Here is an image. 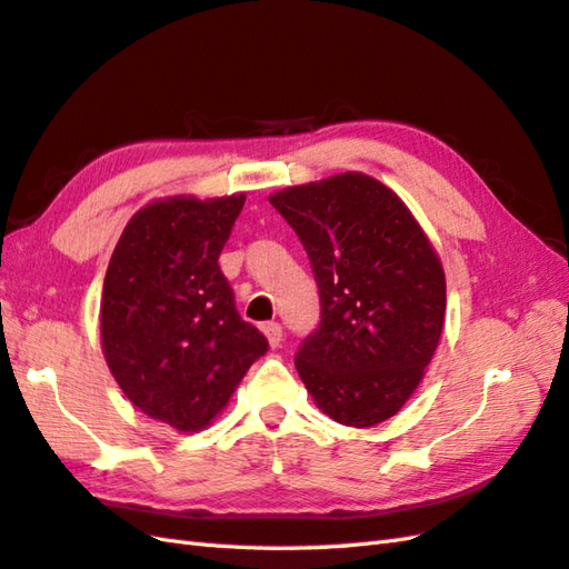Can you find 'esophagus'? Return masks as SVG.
Listing matches in <instances>:
<instances>
[{
    "label": "esophagus",
    "instance_id": "1",
    "mask_svg": "<svg viewBox=\"0 0 569 569\" xmlns=\"http://www.w3.org/2000/svg\"><path fill=\"white\" fill-rule=\"evenodd\" d=\"M261 329H263V335H267L271 349H279L283 341V327L279 322H267Z\"/></svg>",
    "mask_w": 569,
    "mask_h": 569
}]
</instances>
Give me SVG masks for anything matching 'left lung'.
Returning a JSON list of instances; mask_svg holds the SVG:
<instances>
[{
    "label": "left lung",
    "mask_w": 569,
    "mask_h": 569,
    "mask_svg": "<svg viewBox=\"0 0 569 569\" xmlns=\"http://www.w3.org/2000/svg\"><path fill=\"white\" fill-rule=\"evenodd\" d=\"M269 201L300 237L320 288V325L296 353L298 376L339 425H380L417 390L441 339V261L398 193L359 171Z\"/></svg>",
    "instance_id": "1"
}]
</instances>
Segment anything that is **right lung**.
Instances as JSON below:
<instances>
[{"label":"right lung","instance_id":"1","mask_svg":"<svg viewBox=\"0 0 569 569\" xmlns=\"http://www.w3.org/2000/svg\"><path fill=\"white\" fill-rule=\"evenodd\" d=\"M242 206L244 193L144 206L106 269V363L130 402L179 431L208 427L269 349L218 263Z\"/></svg>","mask_w":569,"mask_h":569}]
</instances>
